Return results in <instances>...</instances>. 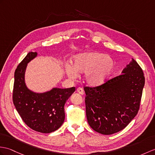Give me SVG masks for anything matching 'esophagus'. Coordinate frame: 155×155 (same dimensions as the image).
<instances>
[{
  "label": "esophagus",
  "mask_w": 155,
  "mask_h": 155,
  "mask_svg": "<svg viewBox=\"0 0 155 155\" xmlns=\"http://www.w3.org/2000/svg\"><path fill=\"white\" fill-rule=\"evenodd\" d=\"M77 92L78 93H79V94H82V95H83V94H84V90L82 89V88H81V87H79V88H77Z\"/></svg>",
  "instance_id": "obj_1"
}]
</instances>
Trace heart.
Returning a JSON list of instances; mask_svg holds the SVG:
<instances>
[{"label": "heart", "mask_w": 155, "mask_h": 155, "mask_svg": "<svg viewBox=\"0 0 155 155\" xmlns=\"http://www.w3.org/2000/svg\"><path fill=\"white\" fill-rule=\"evenodd\" d=\"M116 62L112 57L99 52H85L73 57L72 64L67 63L65 73L74 78L77 73L84 74V81L88 86L96 87L103 84L112 73Z\"/></svg>", "instance_id": "obj_1"}]
</instances>
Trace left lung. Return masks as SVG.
Here are the masks:
<instances>
[{"mask_svg": "<svg viewBox=\"0 0 155 155\" xmlns=\"http://www.w3.org/2000/svg\"><path fill=\"white\" fill-rule=\"evenodd\" d=\"M144 86L143 70L132 59L120 76L97 87H84L90 126L103 135L124 129L138 112Z\"/></svg>", "mask_w": 155, "mask_h": 155, "instance_id": "1", "label": "left lung"}]
</instances>
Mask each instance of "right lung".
<instances>
[{
	"label": "right lung",
	"instance_id": "right-lung-1",
	"mask_svg": "<svg viewBox=\"0 0 155 155\" xmlns=\"http://www.w3.org/2000/svg\"><path fill=\"white\" fill-rule=\"evenodd\" d=\"M37 56V52H29L16 69L13 103L29 127L43 134H49L57 130L63 124L64 104L75 88L54 87L44 92H35L29 89L25 81V73L28 63Z\"/></svg>",
	"mask_w": 155,
	"mask_h": 155
}]
</instances>
